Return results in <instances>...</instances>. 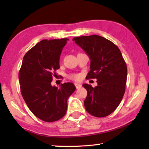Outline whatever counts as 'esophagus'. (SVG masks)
<instances>
[{"label":"esophagus","mask_w":149,"mask_h":149,"mask_svg":"<svg viewBox=\"0 0 149 149\" xmlns=\"http://www.w3.org/2000/svg\"><path fill=\"white\" fill-rule=\"evenodd\" d=\"M74 86H75L76 88H77V89H78V88H81V87H82V85H81L80 84H78V83H74Z\"/></svg>","instance_id":"obj_1"}]
</instances>
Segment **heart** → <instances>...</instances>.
Listing matches in <instances>:
<instances>
[{
    "mask_svg": "<svg viewBox=\"0 0 149 149\" xmlns=\"http://www.w3.org/2000/svg\"><path fill=\"white\" fill-rule=\"evenodd\" d=\"M69 78H71V79H72V80H77L80 79V76L79 74H72L69 76Z\"/></svg>",
    "mask_w": 149,
    "mask_h": 149,
    "instance_id": "1",
    "label": "heart"
}]
</instances>
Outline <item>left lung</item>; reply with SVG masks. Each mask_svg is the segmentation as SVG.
<instances>
[{"label":"left lung","mask_w":149,"mask_h":149,"mask_svg":"<svg viewBox=\"0 0 149 149\" xmlns=\"http://www.w3.org/2000/svg\"><path fill=\"white\" fill-rule=\"evenodd\" d=\"M91 60L88 78H96L97 86L88 84L84 100L86 111L91 116L104 117L118 107L125 92L127 67L121 52L116 45L100 36H80L72 39Z\"/></svg>","instance_id":"1"}]
</instances>
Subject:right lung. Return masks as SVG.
<instances>
[{
	"label": "right lung",
	"instance_id": "add662e5",
	"mask_svg": "<svg viewBox=\"0 0 149 149\" xmlns=\"http://www.w3.org/2000/svg\"><path fill=\"white\" fill-rule=\"evenodd\" d=\"M69 39L43 40L24 55L19 72L22 96L35 116L54 122L65 116L67 99L76 87L72 83L52 86L55 71L60 68V57Z\"/></svg>",
	"mask_w": 149,
	"mask_h": 149
}]
</instances>
